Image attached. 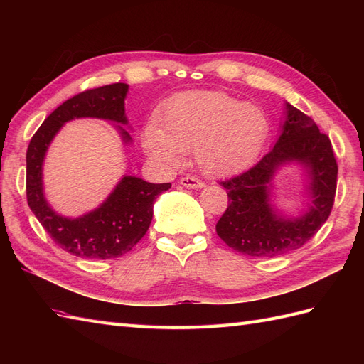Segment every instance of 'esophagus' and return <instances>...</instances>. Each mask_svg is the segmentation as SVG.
Here are the masks:
<instances>
[{
  "label": "esophagus",
  "mask_w": 364,
  "mask_h": 364,
  "mask_svg": "<svg viewBox=\"0 0 364 364\" xmlns=\"http://www.w3.org/2000/svg\"><path fill=\"white\" fill-rule=\"evenodd\" d=\"M181 185L186 186V188L199 190V188H203L205 182H202L200 179H197V178H193V176H185V178L181 179Z\"/></svg>",
  "instance_id": "obj_1"
}]
</instances>
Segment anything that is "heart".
<instances>
[{
  "label": "heart",
  "instance_id": "1",
  "mask_svg": "<svg viewBox=\"0 0 364 364\" xmlns=\"http://www.w3.org/2000/svg\"><path fill=\"white\" fill-rule=\"evenodd\" d=\"M269 132L262 109L218 91H188L176 95L149 124L142 147L162 167L182 164L194 149L199 167L209 176L243 170L257 156Z\"/></svg>",
  "mask_w": 364,
  "mask_h": 364
}]
</instances>
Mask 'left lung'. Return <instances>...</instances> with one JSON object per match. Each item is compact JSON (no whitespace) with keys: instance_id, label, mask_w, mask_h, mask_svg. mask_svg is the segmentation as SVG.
I'll list each match as a JSON object with an SVG mask.
<instances>
[{"instance_id":"obj_1","label":"left lung","mask_w":364,"mask_h":364,"mask_svg":"<svg viewBox=\"0 0 364 364\" xmlns=\"http://www.w3.org/2000/svg\"><path fill=\"white\" fill-rule=\"evenodd\" d=\"M296 160L311 178L312 203L299 218H285L269 203V186L281 164ZM337 162L328 135L314 121L285 103V121L274 147L252 168L220 182L228 208L215 225L217 235L237 252L272 258L302 247L331 214L337 188Z\"/></svg>"}]
</instances>
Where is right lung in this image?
Wrapping results in <instances>:
<instances>
[{
	"mask_svg": "<svg viewBox=\"0 0 364 364\" xmlns=\"http://www.w3.org/2000/svg\"><path fill=\"white\" fill-rule=\"evenodd\" d=\"M126 83H112L87 90L63 102L53 111L27 149V202L36 218L59 247L71 255L90 259H109L124 255L146 235L156 197L171 183H150L135 176H124L107 199L94 211L68 218L54 213L43 196L42 164L47 149L60 127L74 118H102L127 124ZM124 142L129 132L118 126Z\"/></svg>",
	"mask_w": 364,
	"mask_h": 364,
	"instance_id": "obj_1",
	"label": "right lung"
}]
</instances>
